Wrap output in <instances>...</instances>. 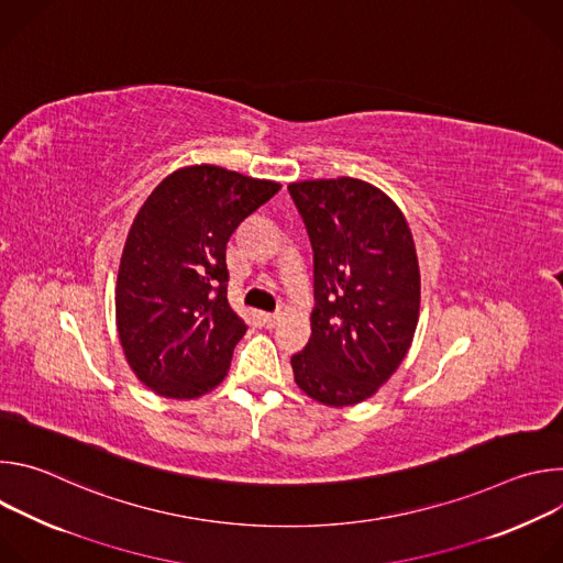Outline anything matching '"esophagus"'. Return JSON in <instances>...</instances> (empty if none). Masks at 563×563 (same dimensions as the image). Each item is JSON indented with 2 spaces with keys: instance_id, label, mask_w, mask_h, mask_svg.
Returning <instances> with one entry per match:
<instances>
[{
  "instance_id": "esophagus-1",
  "label": "esophagus",
  "mask_w": 563,
  "mask_h": 563,
  "mask_svg": "<svg viewBox=\"0 0 563 563\" xmlns=\"http://www.w3.org/2000/svg\"><path fill=\"white\" fill-rule=\"evenodd\" d=\"M280 318H283V311H276V313H263V323H265L267 328H276V325L280 323Z\"/></svg>"
}]
</instances>
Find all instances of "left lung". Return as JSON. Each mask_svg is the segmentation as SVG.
Wrapping results in <instances>:
<instances>
[{"label": "left lung", "mask_w": 563, "mask_h": 563, "mask_svg": "<svg viewBox=\"0 0 563 563\" xmlns=\"http://www.w3.org/2000/svg\"><path fill=\"white\" fill-rule=\"evenodd\" d=\"M289 194L313 250L311 336L296 385L330 408L372 398L404 363L419 323L421 274L398 205L358 178L300 180Z\"/></svg>", "instance_id": "1"}]
</instances>
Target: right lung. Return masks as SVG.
I'll list each match as a JSON object with an SVG mask.
<instances>
[{
  "mask_svg": "<svg viewBox=\"0 0 563 563\" xmlns=\"http://www.w3.org/2000/svg\"><path fill=\"white\" fill-rule=\"evenodd\" d=\"M280 191L216 165L180 167L140 207L122 250L115 325L129 367L165 398L216 389L247 325L227 300V243Z\"/></svg>",
  "mask_w": 563,
  "mask_h": 563,
  "instance_id": "right-lung-1",
  "label": "right lung"
}]
</instances>
